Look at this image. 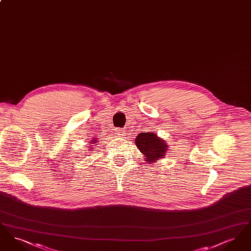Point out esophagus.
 <instances>
[{"mask_svg": "<svg viewBox=\"0 0 251 251\" xmlns=\"http://www.w3.org/2000/svg\"><path fill=\"white\" fill-rule=\"evenodd\" d=\"M115 132H116V134L119 135V136H124V134H125V129H123V128H117V129L115 130Z\"/></svg>", "mask_w": 251, "mask_h": 251, "instance_id": "obj_1", "label": "esophagus"}]
</instances>
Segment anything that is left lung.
<instances>
[{"label":"left lung","instance_id":"8db88e82","mask_svg":"<svg viewBox=\"0 0 251 251\" xmlns=\"http://www.w3.org/2000/svg\"><path fill=\"white\" fill-rule=\"evenodd\" d=\"M135 144L143 153L148 163L155 162L167 153V145L152 132H141L137 135ZM145 159V158H144Z\"/></svg>","mask_w":251,"mask_h":251}]
</instances>
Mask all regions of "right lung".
<instances>
[{
	"label": "right lung",
	"mask_w": 251,
	"mask_h": 251,
	"mask_svg": "<svg viewBox=\"0 0 251 251\" xmlns=\"http://www.w3.org/2000/svg\"><path fill=\"white\" fill-rule=\"evenodd\" d=\"M94 143H95V142H94Z\"/></svg>",
	"instance_id": "add662e5"
}]
</instances>
